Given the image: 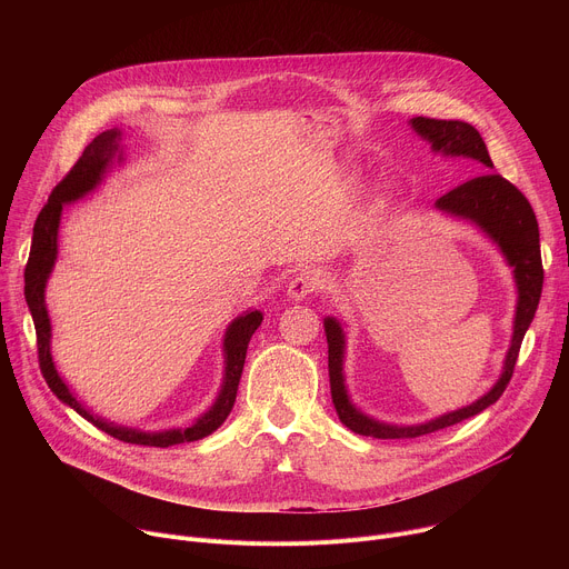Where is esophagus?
Returning <instances> with one entry per match:
<instances>
[{
  "mask_svg": "<svg viewBox=\"0 0 569 569\" xmlns=\"http://www.w3.org/2000/svg\"><path fill=\"white\" fill-rule=\"evenodd\" d=\"M323 288V279L319 272L315 270H301L299 274H295V279L290 281L288 286V295L299 301V299H306L310 295H317L319 290Z\"/></svg>",
  "mask_w": 569,
  "mask_h": 569,
  "instance_id": "1",
  "label": "esophagus"
}]
</instances>
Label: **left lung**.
I'll use <instances>...</instances> for the list:
<instances>
[{
  "mask_svg": "<svg viewBox=\"0 0 569 569\" xmlns=\"http://www.w3.org/2000/svg\"><path fill=\"white\" fill-rule=\"evenodd\" d=\"M412 128L432 143V148L441 154L450 157H470L481 161L483 167L493 169V161L481 134L466 121H446V119H430V117H415ZM437 207L441 211H448L452 216L468 218L477 222L486 233H489L498 246L502 248L509 263L516 268V281H518V310H516V329L511 349L505 362V373L498 380V385L481 396L477 402L468 405L463 410H457L452 415H446L441 419H435L423 426L412 428H398V426H385L378 423L365 415H360L353 405L349 402L347 389H345V376H342V358H345V336L340 323L336 319L323 321L329 340V376H331V396L338 410L340 421L362 437L373 439H417L423 435H432L437 430L457 426L479 412H483L489 405H493L507 389L518 353L525 340V333L536 315L540 292H542V259H540V233H538V220L536 213L525 198V193L511 184L500 173H481L479 178H472L446 196L437 200Z\"/></svg>",
  "mask_w": 569,
  "mask_h": 569,
  "instance_id": "1",
  "label": "left lung"
}]
</instances>
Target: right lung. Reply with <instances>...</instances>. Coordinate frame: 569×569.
I'll list each match as a JSON object with an SVG mask.
<instances>
[{
  "instance_id": "1",
  "label": "right lung",
  "mask_w": 569,
  "mask_h": 569,
  "mask_svg": "<svg viewBox=\"0 0 569 569\" xmlns=\"http://www.w3.org/2000/svg\"><path fill=\"white\" fill-rule=\"evenodd\" d=\"M117 139L119 132L117 130H108L101 132L99 137H94V141L83 150V154L78 157L76 164L69 169V173L53 187L47 204L42 207V211L38 213L36 227H33V240H31V254L27 261V270H24V297L36 323V342H38V362H40V371L49 385V389L62 400L67 402L69 408H73L80 417L92 421L99 430L108 432L110 437L123 441V443H134V446H154V448H169V446H178L184 441H198L207 435H211L213 430H218L222 426V421L229 417L233 400H236V391H238V382H240V373H242V365H246V356H248V345L250 338L254 336V331L261 327L263 315L259 310H252L248 315L238 317L227 336H224V353H227V367H224V382L220 389V396L216 400L213 408L191 428L187 430H169V432H139V430H128V428H117L112 423H106L101 419H94L83 405H80L67 389V385L60 380L53 362H51V353H49V338H51V327H49V315L44 308V283L47 277L53 268L56 261V252H58V222H60V211H62V202H71L78 200L80 196H86L88 191H92L106 167L110 157L117 150Z\"/></svg>"
}]
</instances>
